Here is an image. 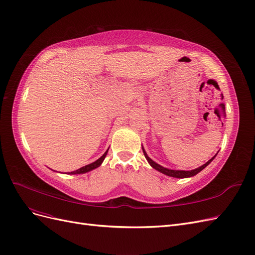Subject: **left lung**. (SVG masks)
Instances as JSON below:
<instances>
[{
  "mask_svg": "<svg viewBox=\"0 0 255 255\" xmlns=\"http://www.w3.org/2000/svg\"><path fill=\"white\" fill-rule=\"evenodd\" d=\"M142 149H143V152H144V156H145V158H146V160H147V162L150 164V166L151 168H154L155 170H157V171H159L160 173H162V174H165V175H168V176H171V177H175V178H187V177H192V176H194V175H196V174H198L199 172H201L203 169H205L206 166L213 161V160L215 159V157L217 156V154L212 158V159H209L208 161L205 163V164H203V165H201L200 168H198V169H194V170H191V171H178V170H171V169H166V168H164V166H162V165H160V164H158V163H156L154 160H151L149 157H148V155L146 154V151H145V149L143 148V146H142Z\"/></svg>",
  "mask_w": 255,
  "mask_h": 255,
  "instance_id": "left-lung-1",
  "label": "left lung"
}]
</instances>
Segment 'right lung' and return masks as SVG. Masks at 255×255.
<instances>
[{
	"mask_svg": "<svg viewBox=\"0 0 255 255\" xmlns=\"http://www.w3.org/2000/svg\"><path fill=\"white\" fill-rule=\"evenodd\" d=\"M108 150H109V149H108ZM108 150H107V151L105 152V154H104L103 156H101L99 159H97L96 161H94V162H92V163H90V164H87V165H84V166H82V168H80V169H78V170H76V171L68 172V174H84V173H87V172H90V171H92V170H94V169L98 168V166H100L101 163L104 162V160H105V158H106V156H107Z\"/></svg>",
	"mask_w": 255,
	"mask_h": 255,
	"instance_id": "obj_1",
	"label": "right lung"
}]
</instances>
